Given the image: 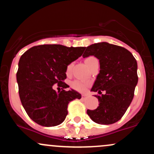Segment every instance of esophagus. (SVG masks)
<instances>
[{
    "instance_id": "esophagus-1",
    "label": "esophagus",
    "mask_w": 154,
    "mask_h": 154,
    "mask_svg": "<svg viewBox=\"0 0 154 154\" xmlns=\"http://www.w3.org/2000/svg\"><path fill=\"white\" fill-rule=\"evenodd\" d=\"M88 96L87 94H82V98L83 99H86V98H88Z\"/></svg>"
}]
</instances>
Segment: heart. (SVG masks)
I'll return each instance as SVG.
<instances>
[{
    "mask_svg": "<svg viewBox=\"0 0 154 154\" xmlns=\"http://www.w3.org/2000/svg\"><path fill=\"white\" fill-rule=\"evenodd\" d=\"M94 58H94V57H92V56L88 57V58H87L85 59V63L87 64L89 61H90V60H93V59H94ZM72 68V63L69 64V65L67 66V67H66V73L67 74H69V72H71ZM89 85H90V83H89L88 82H87V81H83V80H74L72 82V88L74 89L75 91H79V92H85V91H87L88 88L89 87Z\"/></svg>",
    "mask_w": 154,
    "mask_h": 154,
    "instance_id": "heart-1",
    "label": "heart"
}]
</instances>
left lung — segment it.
Returning <instances> with one entry per match:
<instances>
[{"label":"left lung","mask_w":154,"mask_h":154,"mask_svg":"<svg viewBox=\"0 0 154 154\" xmlns=\"http://www.w3.org/2000/svg\"><path fill=\"white\" fill-rule=\"evenodd\" d=\"M94 55L99 60L100 71L91 91L99 107L88 109L87 114L96 124H112L119 121L129 107L138 82L137 63L132 54L124 47L101 42L87 47L82 57Z\"/></svg>","instance_id":"8db88e82"}]
</instances>
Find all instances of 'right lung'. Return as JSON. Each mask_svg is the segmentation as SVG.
Listing matches in <instances>:
<instances>
[{
    "label": "right lung",
    "instance_id": "add662e5",
    "mask_svg": "<svg viewBox=\"0 0 154 154\" xmlns=\"http://www.w3.org/2000/svg\"><path fill=\"white\" fill-rule=\"evenodd\" d=\"M85 47H68L60 45H43L31 47L18 63L17 81L22 104L27 114L43 126L60 124L68 114V104L81 94L69 86L66 67L82 55ZM58 84L62 91L56 92L52 85Z\"/></svg>",
    "mask_w": 154,
    "mask_h": 154
}]
</instances>
